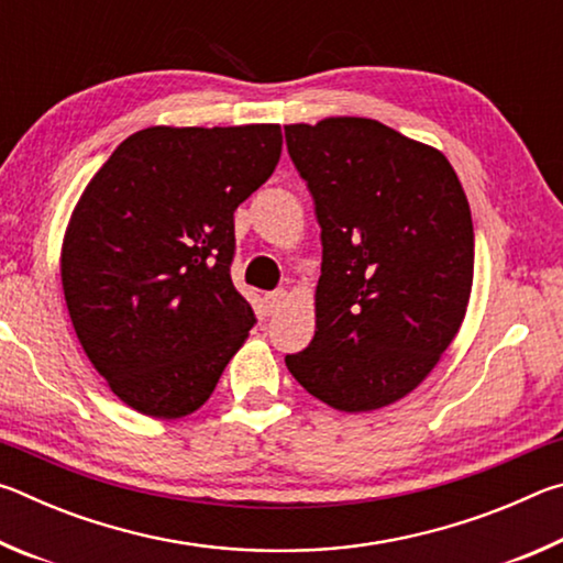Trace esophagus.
Wrapping results in <instances>:
<instances>
[{
  "instance_id": "1",
  "label": "esophagus",
  "mask_w": 563,
  "mask_h": 563,
  "mask_svg": "<svg viewBox=\"0 0 563 563\" xmlns=\"http://www.w3.org/2000/svg\"><path fill=\"white\" fill-rule=\"evenodd\" d=\"M285 298H288V292L285 290H273L265 295V316H275V312L283 308Z\"/></svg>"
}]
</instances>
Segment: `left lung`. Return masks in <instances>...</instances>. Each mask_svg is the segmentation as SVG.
<instances>
[{"label":"left lung","instance_id":"left-lung-1","mask_svg":"<svg viewBox=\"0 0 563 563\" xmlns=\"http://www.w3.org/2000/svg\"><path fill=\"white\" fill-rule=\"evenodd\" d=\"M285 144L322 228L316 338L285 365L340 412L393 405L432 373L470 302L460 178L440 151L373 119L290 123Z\"/></svg>","mask_w":563,"mask_h":563}]
</instances>
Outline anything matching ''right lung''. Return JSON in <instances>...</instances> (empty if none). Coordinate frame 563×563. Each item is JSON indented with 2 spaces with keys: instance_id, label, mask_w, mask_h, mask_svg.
<instances>
[{
  "instance_id": "add662e5",
  "label": "right lung",
  "mask_w": 563,
  "mask_h": 563,
  "mask_svg": "<svg viewBox=\"0 0 563 563\" xmlns=\"http://www.w3.org/2000/svg\"><path fill=\"white\" fill-rule=\"evenodd\" d=\"M280 148L278 123L151 126L76 203L62 247L66 308L91 365L136 412L201 407L255 325L231 280L233 213Z\"/></svg>"
}]
</instances>
